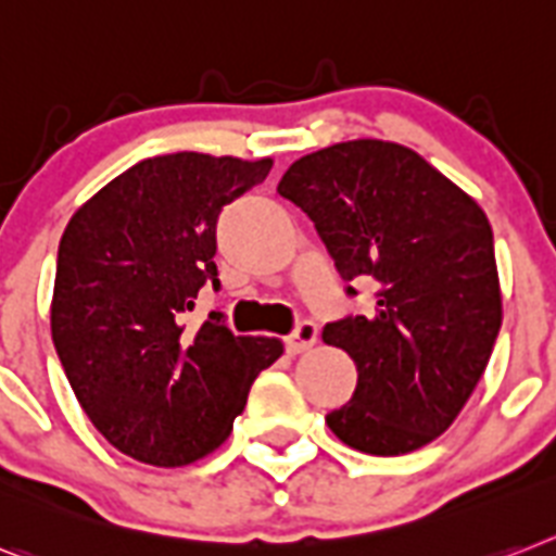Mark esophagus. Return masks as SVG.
I'll return each instance as SVG.
<instances>
[{"mask_svg":"<svg viewBox=\"0 0 556 556\" xmlns=\"http://www.w3.org/2000/svg\"><path fill=\"white\" fill-rule=\"evenodd\" d=\"M318 343V327L312 320H301L298 329L287 338V352L289 355H301V352L312 350Z\"/></svg>","mask_w":556,"mask_h":556,"instance_id":"34e87169","label":"esophagus"}]
</instances>
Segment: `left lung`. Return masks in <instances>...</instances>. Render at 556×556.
Segmentation results:
<instances>
[{"label":"left lung","instance_id":"left-lung-1","mask_svg":"<svg viewBox=\"0 0 556 556\" xmlns=\"http://www.w3.org/2000/svg\"><path fill=\"white\" fill-rule=\"evenodd\" d=\"M278 192L309 215L343 281L378 283L369 315L324 327L357 366L352 401L327 426L378 457L432 443L483 378L503 324L485 213L424 155L378 139L298 159Z\"/></svg>","mask_w":556,"mask_h":556}]
</instances>
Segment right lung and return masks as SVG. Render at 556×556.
Segmentation results:
<instances>
[{"label": "right lung", "instance_id": "right-lung-1", "mask_svg": "<svg viewBox=\"0 0 556 556\" xmlns=\"http://www.w3.org/2000/svg\"><path fill=\"white\" fill-rule=\"evenodd\" d=\"M273 159L173 153L132 164L73 213L59 241L53 346L76 401L110 446L176 469L218 448L278 338L232 334L185 312L218 287L215 224Z\"/></svg>", "mask_w": 556, "mask_h": 556}]
</instances>
